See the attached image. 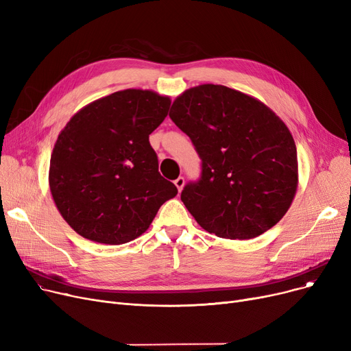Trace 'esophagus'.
I'll use <instances>...</instances> for the list:
<instances>
[{
  "mask_svg": "<svg viewBox=\"0 0 351 351\" xmlns=\"http://www.w3.org/2000/svg\"><path fill=\"white\" fill-rule=\"evenodd\" d=\"M175 185L178 188V191L180 192L183 189V186H185V179H183L182 176H179L176 180H175Z\"/></svg>",
  "mask_w": 351,
  "mask_h": 351,
  "instance_id": "34e87169",
  "label": "esophagus"
}]
</instances>
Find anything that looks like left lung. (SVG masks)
Segmentation results:
<instances>
[{
    "mask_svg": "<svg viewBox=\"0 0 351 351\" xmlns=\"http://www.w3.org/2000/svg\"><path fill=\"white\" fill-rule=\"evenodd\" d=\"M169 117L202 159L199 180L180 195L202 228L245 241L286 215L298 191V151L270 108L236 89L204 84L179 95Z\"/></svg>",
    "mask_w": 351,
    "mask_h": 351,
    "instance_id": "1",
    "label": "left lung"
}]
</instances>
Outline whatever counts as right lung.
I'll return each instance as SVG.
<instances>
[{
    "label": "right lung",
    "instance_id": "1",
    "mask_svg": "<svg viewBox=\"0 0 351 351\" xmlns=\"http://www.w3.org/2000/svg\"><path fill=\"white\" fill-rule=\"evenodd\" d=\"M171 98L125 89L90 102L58 135L49 189L65 222L89 241L122 245L141 236L159 208L178 195L160 176L149 135Z\"/></svg>",
    "mask_w": 351,
    "mask_h": 351
}]
</instances>
